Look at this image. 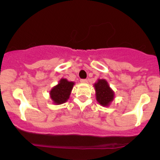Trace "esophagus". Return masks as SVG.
<instances>
[{"mask_svg": "<svg viewBox=\"0 0 160 160\" xmlns=\"http://www.w3.org/2000/svg\"><path fill=\"white\" fill-rule=\"evenodd\" d=\"M80 82H82V83H86V82H88V80H86V79H81V80H80Z\"/></svg>", "mask_w": 160, "mask_h": 160, "instance_id": "obj_1", "label": "esophagus"}]
</instances>
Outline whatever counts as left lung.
Returning a JSON list of instances; mask_svg holds the SVG:
<instances>
[{
    "label": "left lung",
    "instance_id": "obj_1",
    "mask_svg": "<svg viewBox=\"0 0 160 160\" xmlns=\"http://www.w3.org/2000/svg\"><path fill=\"white\" fill-rule=\"evenodd\" d=\"M96 99L102 106H108L113 101L114 93L105 80H98L95 83Z\"/></svg>",
    "mask_w": 160,
    "mask_h": 160
}]
</instances>
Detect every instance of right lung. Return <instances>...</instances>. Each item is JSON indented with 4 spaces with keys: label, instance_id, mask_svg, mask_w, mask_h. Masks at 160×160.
<instances>
[{
    "label": "right lung",
    "instance_id": "1",
    "mask_svg": "<svg viewBox=\"0 0 160 160\" xmlns=\"http://www.w3.org/2000/svg\"><path fill=\"white\" fill-rule=\"evenodd\" d=\"M74 84V82L68 81L66 79H62L59 83L50 91V97L53 102L57 104L65 103L69 98Z\"/></svg>",
    "mask_w": 160,
    "mask_h": 160
}]
</instances>
